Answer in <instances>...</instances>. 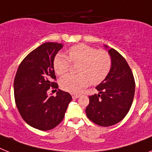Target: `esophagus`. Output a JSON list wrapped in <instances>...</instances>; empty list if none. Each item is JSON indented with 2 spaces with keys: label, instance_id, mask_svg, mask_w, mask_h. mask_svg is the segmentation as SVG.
<instances>
[{
  "label": "esophagus",
  "instance_id": "esophagus-1",
  "mask_svg": "<svg viewBox=\"0 0 152 152\" xmlns=\"http://www.w3.org/2000/svg\"><path fill=\"white\" fill-rule=\"evenodd\" d=\"M71 96H72V98H73L74 99H77V98L80 97V96H79V95H77V94H72Z\"/></svg>",
  "mask_w": 152,
  "mask_h": 152
}]
</instances>
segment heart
<instances>
[{"mask_svg":"<svg viewBox=\"0 0 152 152\" xmlns=\"http://www.w3.org/2000/svg\"><path fill=\"white\" fill-rule=\"evenodd\" d=\"M68 57L58 53L53 61V69L56 75H63L68 71L71 62L79 64L78 75H66L60 80V87L64 91L77 93L89 85L101 83L111 68V57L106 51L97 50L88 45H75L69 49Z\"/></svg>","mask_w":152,"mask_h":152,"instance_id":"obj_1","label":"heart"}]
</instances>
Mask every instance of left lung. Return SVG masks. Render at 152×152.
Here are the masks:
<instances>
[{"mask_svg":"<svg viewBox=\"0 0 152 152\" xmlns=\"http://www.w3.org/2000/svg\"><path fill=\"white\" fill-rule=\"evenodd\" d=\"M108 49L111 68L106 77L96 87L99 93L89 96L85 112L97 125L110 126L120 122L128 113L135 91L132 71L124 56L114 49Z\"/></svg>","mask_w":152,"mask_h":152,"instance_id":"obj_1","label":"left lung"}]
</instances>
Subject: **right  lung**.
Listing matches in <instances>:
<instances>
[{
    "label": "right lung",
    "mask_w": 152,
    "mask_h": 152,
    "mask_svg": "<svg viewBox=\"0 0 152 152\" xmlns=\"http://www.w3.org/2000/svg\"><path fill=\"white\" fill-rule=\"evenodd\" d=\"M64 45L45 42L26 56L14 81L15 99L20 115L29 126L40 130L56 127L64 117L72 97L58 89L56 96H49L50 88H58L53 69L55 56Z\"/></svg>",
    "instance_id": "right-lung-1"
}]
</instances>
